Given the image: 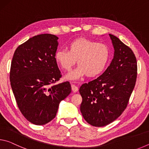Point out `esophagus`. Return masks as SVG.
Masks as SVG:
<instances>
[{
    "label": "esophagus",
    "mask_w": 149,
    "mask_h": 149,
    "mask_svg": "<svg viewBox=\"0 0 149 149\" xmlns=\"http://www.w3.org/2000/svg\"><path fill=\"white\" fill-rule=\"evenodd\" d=\"M72 90L74 93H76L78 91V87L75 85L72 84Z\"/></svg>",
    "instance_id": "esophagus-1"
}]
</instances>
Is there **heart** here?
Masks as SVG:
<instances>
[{"label": "heart", "instance_id": "1", "mask_svg": "<svg viewBox=\"0 0 149 149\" xmlns=\"http://www.w3.org/2000/svg\"><path fill=\"white\" fill-rule=\"evenodd\" d=\"M68 50H58L55 60L65 71H70L77 60L78 66L69 73L66 77L77 79L86 75L89 77L97 76L107 65L110 50L107 45L85 38L72 41L68 45Z\"/></svg>", "mask_w": 149, "mask_h": 149}]
</instances>
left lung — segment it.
<instances>
[{
	"label": "left lung",
	"mask_w": 149,
	"mask_h": 149,
	"mask_svg": "<svg viewBox=\"0 0 149 149\" xmlns=\"http://www.w3.org/2000/svg\"><path fill=\"white\" fill-rule=\"evenodd\" d=\"M109 36L114 49L110 65L101 75L83 84L79 90L83 117L95 127L109 124L122 114L137 79V60L132 50L117 37Z\"/></svg>",
	"instance_id": "1"
}]
</instances>
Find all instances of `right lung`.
Here are the masks:
<instances>
[{
    "mask_svg": "<svg viewBox=\"0 0 149 149\" xmlns=\"http://www.w3.org/2000/svg\"><path fill=\"white\" fill-rule=\"evenodd\" d=\"M58 37L41 34L15 50L10 79L20 112L35 125H45L56 115L60 102L72 91L69 81L55 84L62 75L55 60Z\"/></svg>",
    "mask_w": 149,
    "mask_h": 149,
    "instance_id": "add662e5",
    "label": "right lung"
}]
</instances>
